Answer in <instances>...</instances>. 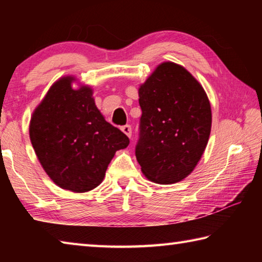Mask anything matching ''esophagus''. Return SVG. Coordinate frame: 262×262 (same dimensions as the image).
I'll return each instance as SVG.
<instances>
[{"label":"esophagus","instance_id":"obj_1","mask_svg":"<svg viewBox=\"0 0 262 262\" xmlns=\"http://www.w3.org/2000/svg\"><path fill=\"white\" fill-rule=\"evenodd\" d=\"M121 130L125 133L128 137H132V127L129 125H125L121 127Z\"/></svg>","mask_w":262,"mask_h":262}]
</instances>
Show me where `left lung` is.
<instances>
[{
	"instance_id": "obj_1",
	"label": "left lung",
	"mask_w": 262,
	"mask_h": 262,
	"mask_svg": "<svg viewBox=\"0 0 262 262\" xmlns=\"http://www.w3.org/2000/svg\"><path fill=\"white\" fill-rule=\"evenodd\" d=\"M142 110L136 159L149 180L170 185L186 178L207 147L211 108L203 88L173 62L159 64L139 89Z\"/></svg>"
}]
</instances>
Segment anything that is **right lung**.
Here are the masks:
<instances>
[{
    "label": "right lung",
    "mask_w": 262,
    "mask_h": 262,
    "mask_svg": "<svg viewBox=\"0 0 262 262\" xmlns=\"http://www.w3.org/2000/svg\"><path fill=\"white\" fill-rule=\"evenodd\" d=\"M73 77L53 84L30 123V139L48 177L61 188L83 193L105 177L115 151L128 147L126 134L99 112L92 90H74Z\"/></svg>",
    "instance_id": "1"
}]
</instances>
